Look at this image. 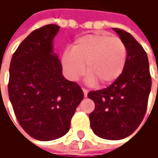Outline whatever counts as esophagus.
<instances>
[{
	"instance_id": "obj_1",
	"label": "esophagus",
	"mask_w": 158,
	"mask_h": 158,
	"mask_svg": "<svg viewBox=\"0 0 158 158\" xmlns=\"http://www.w3.org/2000/svg\"><path fill=\"white\" fill-rule=\"evenodd\" d=\"M82 92H83V96H84V98H86V97H87V95H88V90H87L86 89H82Z\"/></svg>"
}]
</instances>
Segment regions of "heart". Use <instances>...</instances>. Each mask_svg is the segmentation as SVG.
<instances>
[{
	"mask_svg": "<svg viewBox=\"0 0 158 158\" xmlns=\"http://www.w3.org/2000/svg\"><path fill=\"white\" fill-rule=\"evenodd\" d=\"M127 59V46L118 37L109 34H89L77 39L72 49H65L61 55L64 73L71 81H76L88 71L85 82L109 85L124 71Z\"/></svg>",
	"mask_w": 158,
	"mask_h": 158,
	"instance_id": "obj_1",
	"label": "heart"
}]
</instances>
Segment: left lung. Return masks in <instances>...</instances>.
Listing matches in <instances>:
<instances>
[{
	"label": "left lung",
	"mask_w": 158,
	"mask_h": 158,
	"mask_svg": "<svg viewBox=\"0 0 158 158\" xmlns=\"http://www.w3.org/2000/svg\"><path fill=\"white\" fill-rule=\"evenodd\" d=\"M127 49L124 71L107 88L89 92L95 103L89 113L94 134L106 140L129 136L142 123L147 110L151 77L147 53L130 33L112 28Z\"/></svg>",
	"instance_id": "1"
}]
</instances>
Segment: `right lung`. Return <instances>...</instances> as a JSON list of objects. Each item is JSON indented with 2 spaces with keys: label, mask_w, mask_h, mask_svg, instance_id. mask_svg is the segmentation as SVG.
I'll list each match as a JSON object with an SVG mask.
<instances>
[{
  "label": "right lung",
  "mask_w": 158,
  "mask_h": 158,
  "mask_svg": "<svg viewBox=\"0 0 158 158\" xmlns=\"http://www.w3.org/2000/svg\"><path fill=\"white\" fill-rule=\"evenodd\" d=\"M47 24L33 31L17 47L9 68V96L19 124L39 141L65 135L83 98L80 86L67 80L53 52L60 31Z\"/></svg>",
  "instance_id": "right-lung-1"
}]
</instances>
